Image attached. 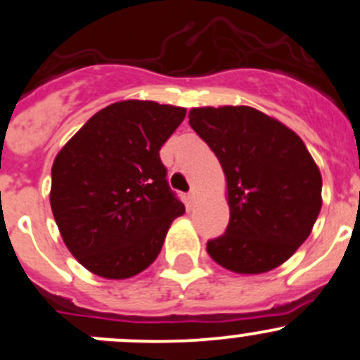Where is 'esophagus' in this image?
<instances>
[{
  "label": "esophagus",
  "instance_id": "obj_1",
  "mask_svg": "<svg viewBox=\"0 0 360 360\" xmlns=\"http://www.w3.org/2000/svg\"><path fill=\"white\" fill-rule=\"evenodd\" d=\"M188 198H190V202H191V204H193V202L197 200V190H195V188H191V190H190V193H188Z\"/></svg>",
  "mask_w": 360,
  "mask_h": 360
}]
</instances>
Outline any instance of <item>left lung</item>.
I'll use <instances>...</instances> for the list:
<instances>
[{"instance_id":"obj_1","label":"left lung","mask_w":360,"mask_h":360,"mask_svg":"<svg viewBox=\"0 0 360 360\" xmlns=\"http://www.w3.org/2000/svg\"><path fill=\"white\" fill-rule=\"evenodd\" d=\"M190 127L219 160L229 190V225L207 240V253L239 274L283 264L308 239L322 209V176L304 142L244 105L191 109Z\"/></svg>"}]
</instances>
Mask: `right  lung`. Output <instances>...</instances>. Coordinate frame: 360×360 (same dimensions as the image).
Here are the masks:
<instances>
[{"instance_id":"1","label":"right lung","mask_w":360,"mask_h":360,"mask_svg":"<svg viewBox=\"0 0 360 360\" xmlns=\"http://www.w3.org/2000/svg\"><path fill=\"white\" fill-rule=\"evenodd\" d=\"M186 109L127 100L105 107L58 153L51 207L66 248L91 273L124 280L162 251L184 212L160 149Z\"/></svg>"}]
</instances>
